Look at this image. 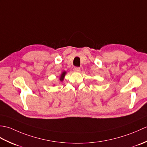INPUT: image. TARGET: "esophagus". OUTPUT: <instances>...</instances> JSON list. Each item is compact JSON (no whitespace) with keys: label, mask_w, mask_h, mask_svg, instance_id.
Wrapping results in <instances>:
<instances>
[{"label":"esophagus","mask_w":147,"mask_h":147,"mask_svg":"<svg viewBox=\"0 0 147 147\" xmlns=\"http://www.w3.org/2000/svg\"><path fill=\"white\" fill-rule=\"evenodd\" d=\"M73 70H74V71H75V72H79L80 71V67H74L73 68Z\"/></svg>","instance_id":"1"}]
</instances>
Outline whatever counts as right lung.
<instances>
[{
	"label": "right lung",
	"mask_w": 147,
	"mask_h": 147,
	"mask_svg": "<svg viewBox=\"0 0 147 147\" xmlns=\"http://www.w3.org/2000/svg\"><path fill=\"white\" fill-rule=\"evenodd\" d=\"M65 73H66V72H63V73H62V74H61V77H60V80L61 81H62L64 80V76H65Z\"/></svg>",
	"instance_id": "right-lung-1"
}]
</instances>
